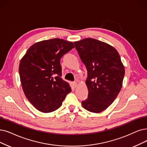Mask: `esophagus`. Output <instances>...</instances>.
<instances>
[{
    "instance_id": "esophagus-1",
    "label": "esophagus",
    "mask_w": 147,
    "mask_h": 147,
    "mask_svg": "<svg viewBox=\"0 0 147 147\" xmlns=\"http://www.w3.org/2000/svg\"><path fill=\"white\" fill-rule=\"evenodd\" d=\"M72 86L74 88H76L77 86V82H74V83H72Z\"/></svg>"
}]
</instances>
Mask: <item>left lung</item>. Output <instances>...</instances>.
Here are the masks:
<instances>
[{"label": "left lung", "instance_id": "1", "mask_svg": "<svg viewBox=\"0 0 147 147\" xmlns=\"http://www.w3.org/2000/svg\"><path fill=\"white\" fill-rule=\"evenodd\" d=\"M74 43L87 70L86 84L89 93L82 105L90 112H101L118 95L125 75L124 66L118 51L106 43L86 38Z\"/></svg>", "mask_w": 147, "mask_h": 147}]
</instances>
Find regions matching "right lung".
<instances>
[{"label": "right lung", "mask_w": 147, "mask_h": 147, "mask_svg": "<svg viewBox=\"0 0 147 147\" xmlns=\"http://www.w3.org/2000/svg\"><path fill=\"white\" fill-rule=\"evenodd\" d=\"M63 39L43 40L32 45L21 59L19 74L28 101L38 110L49 113L59 108L71 92L61 78V58L74 48Z\"/></svg>", "instance_id": "1"}]
</instances>
